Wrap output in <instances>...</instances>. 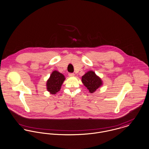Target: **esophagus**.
Wrapping results in <instances>:
<instances>
[{
	"label": "esophagus",
	"instance_id": "34e87169",
	"mask_svg": "<svg viewBox=\"0 0 149 149\" xmlns=\"http://www.w3.org/2000/svg\"><path fill=\"white\" fill-rule=\"evenodd\" d=\"M75 75V74L74 73H69L68 74V76L69 77H74Z\"/></svg>",
	"mask_w": 149,
	"mask_h": 149
}]
</instances>
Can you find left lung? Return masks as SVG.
Segmentation results:
<instances>
[{
	"instance_id": "obj_1",
	"label": "left lung",
	"mask_w": 149,
	"mask_h": 149,
	"mask_svg": "<svg viewBox=\"0 0 149 149\" xmlns=\"http://www.w3.org/2000/svg\"><path fill=\"white\" fill-rule=\"evenodd\" d=\"M82 82L90 93H94L103 84L101 78L93 71H88L83 75Z\"/></svg>"
}]
</instances>
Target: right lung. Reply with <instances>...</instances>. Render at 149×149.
I'll use <instances>...</instances> for the list:
<instances>
[{
  "label": "right lung",
  "instance_id": "add662e5",
  "mask_svg": "<svg viewBox=\"0 0 149 149\" xmlns=\"http://www.w3.org/2000/svg\"><path fill=\"white\" fill-rule=\"evenodd\" d=\"M65 76L58 71H53L46 83L47 90L50 94H56L60 91L61 86L65 80Z\"/></svg>",
  "mask_w": 149,
  "mask_h": 149
}]
</instances>
